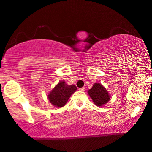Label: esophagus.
<instances>
[{
	"label": "esophagus",
	"instance_id": "obj_1",
	"mask_svg": "<svg viewBox=\"0 0 152 152\" xmlns=\"http://www.w3.org/2000/svg\"><path fill=\"white\" fill-rule=\"evenodd\" d=\"M79 90L81 91H85V88H84V87H82V88H80V89H79Z\"/></svg>",
	"mask_w": 152,
	"mask_h": 152
}]
</instances>
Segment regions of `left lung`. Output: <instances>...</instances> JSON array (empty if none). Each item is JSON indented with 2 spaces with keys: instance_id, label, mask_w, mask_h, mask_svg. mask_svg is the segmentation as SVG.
I'll use <instances>...</instances> for the list:
<instances>
[{
  "instance_id": "left-lung-1",
  "label": "left lung",
  "mask_w": 152,
  "mask_h": 152,
  "mask_svg": "<svg viewBox=\"0 0 152 152\" xmlns=\"http://www.w3.org/2000/svg\"><path fill=\"white\" fill-rule=\"evenodd\" d=\"M88 93L97 107L103 106L110 100V95L107 89L99 83H95L92 88L88 91Z\"/></svg>"
}]
</instances>
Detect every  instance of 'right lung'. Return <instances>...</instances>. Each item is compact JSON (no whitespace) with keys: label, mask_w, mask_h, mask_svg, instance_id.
<instances>
[{"label":"right lung","mask_w":152,"mask_h":152,"mask_svg":"<svg viewBox=\"0 0 152 152\" xmlns=\"http://www.w3.org/2000/svg\"><path fill=\"white\" fill-rule=\"evenodd\" d=\"M76 91L77 87L75 85H68L64 81H60L48 95V98L55 107H62Z\"/></svg>","instance_id":"obj_1"}]
</instances>
